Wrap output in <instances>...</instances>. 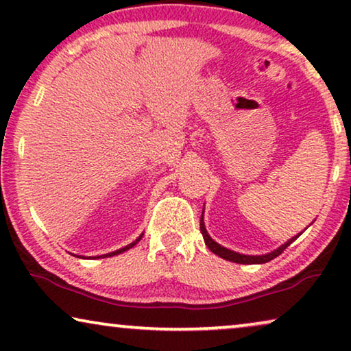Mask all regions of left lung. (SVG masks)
<instances>
[{"label": "left lung", "mask_w": 351, "mask_h": 351, "mask_svg": "<svg viewBox=\"0 0 351 351\" xmlns=\"http://www.w3.org/2000/svg\"><path fill=\"white\" fill-rule=\"evenodd\" d=\"M203 214H204V208H203ZM203 214H201V219H199V230H201V233H203L204 243H206V246L209 247V251L214 252L215 256L225 258V261H230V262H234V263H244V265H246V263H265L268 261H271V258H275V257L280 256V254L285 251V249L289 246L292 241H295V239L299 238L302 233H304V232H302V233L297 234V237L291 238L289 241L285 243V244H281L280 247L275 249V251H273V252L265 254V256H244V254H238V252H234V251H230V249H227V247L220 246L219 243H215L214 239L209 237V233L206 232V227H204ZM311 223H313V222H311Z\"/></svg>", "instance_id": "left-lung-1"}]
</instances>
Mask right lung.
Returning a JSON list of instances; mask_svg holds the SVG:
<instances>
[{"label": "right lung", "mask_w": 351, "mask_h": 351, "mask_svg": "<svg viewBox=\"0 0 351 351\" xmlns=\"http://www.w3.org/2000/svg\"><path fill=\"white\" fill-rule=\"evenodd\" d=\"M142 237H143V233L141 234V237H138L136 241H132L131 244H128V246H124V247H121V249H118V251H113V252H108V254H104V256H95V257H84V256H76V254H73L75 257H80V258H104V257H112V256H117V254H121V252H124V251H128V249H131V247H134L136 246V244L141 241L142 239Z\"/></svg>", "instance_id": "right-lung-1"}]
</instances>
